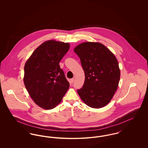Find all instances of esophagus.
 <instances>
[{"instance_id": "esophagus-1", "label": "esophagus", "mask_w": 148, "mask_h": 148, "mask_svg": "<svg viewBox=\"0 0 148 148\" xmlns=\"http://www.w3.org/2000/svg\"><path fill=\"white\" fill-rule=\"evenodd\" d=\"M74 80V79H73V78L71 79V80H70V82H71V84H73V83Z\"/></svg>"}]
</instances>
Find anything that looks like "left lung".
<instances>
[{
    "instance_id": "1",
    "label": "left lung",
    "mask_w": 148,
    "mask_h": 148,
    "mask_svg": "<svg viewBox=\"0 0 148 148\" xmlns=\"http://www.w3.org/2000/svg\"><path fill=\"white\" fill-rule=\"evenodd\" d=\"M84 71L83 86L77 89L80 98L92 108L107 105L119 82V64L113 53L99 42H83L74 50Z\"/></svg>"
}]
</instances>
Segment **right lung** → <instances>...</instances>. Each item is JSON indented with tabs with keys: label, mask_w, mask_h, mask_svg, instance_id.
<instances>
[{
	"label": "right lung",
	"mask_w": 148,
	"mask_h": 148,
	"mask_svg": "<svg viewBox=\"0 0 148 148\" xmlns=\"http://www.w3.org/2000/svg\"><path fill=\"white\" fill-rule=\"evenodd\" d=\"M69 48V43L47 41L34 50L25 64V88L36 104L43 109L55 108L69 88L59 64Z\"/></svg>",
	"instance_id": "add662e5"
}]
</instances>
